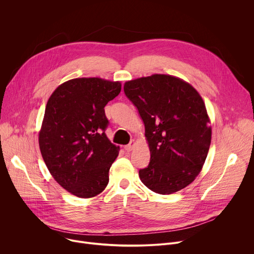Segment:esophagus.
<instances>
[{"mask_svg":"<svg viewBox=\"0 0 254 254\" xmlns=\"http://www.w3.org/2000/svg\"><path fill=\"white\" fill-rule=\"evenodd\" d=\"M134 143H135V142H134V140H132V139H131V140L129 141V143H128V144H127V146L125 147V150H126V151H127V152L131 151V150L133 149V147H134Z\"/></svg>","mask_w":254,"mask_h":254,"instance_id":"obj_1","label":"esophagus"}]
</instances>
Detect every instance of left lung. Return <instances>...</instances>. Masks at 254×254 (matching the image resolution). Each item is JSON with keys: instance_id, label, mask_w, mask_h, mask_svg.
Here are the masks:
<instances>
[{"instance_id": "1", "label": "left lung", "mask_w": 254, "mask_h": 254, "mask_svg": "<svg viewBox=\"0 0 254 254\" xmlns=\"http://www.w3.org/2000/svg\"><path fill=\"white\" fill-rule=\"evenodd\" d=\"M127 97L137 108L149 142V166L138 171L144 186L169 195L199 175L211 143L205 103L197 90L172 75L127 81Z\"/></svg>"}]
</instances>
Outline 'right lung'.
Returning <instances> with one entry per match:
<instances>
[{
  "label": "right lung",
  "mask_w": 254,
  "mask_h": 254,
  "mask_svg": "<svg viewBox=\"0 0 254 254\" xmlns=\"http://www.w3.org/2000/svg\"><path fill=\"white\" fill-rule=\"evenodd\" d=\"M119 81L75 78L59 85L48 99L39 146L56 182L79 198L101 193L119 156L105 134L104 106L121 92Z\"/></svg>",
  "instance_id": "add662e5"
}]
</instances>
